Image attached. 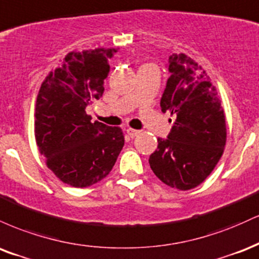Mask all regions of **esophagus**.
<instances>
[{"instance_id": "1", "label": "esophagus", "mask_w": 259, "mask_h": 259, "mask_svg": "<svg viewBox=\"0 0 259 259\" xmlns=\"http://www.w3.org/2000/svg\"><path fill=\"white\" fill-rule=\"evenodd\" d=\"M141 133V131L133 130V128H127V135H128L131 138H135L136 136H138Z\"/></svg>"}]
</instances>
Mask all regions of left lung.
I'll use <instances>...</instances> for the list:
<instances>
[{
  "instance_id": "obj_1",
  "label": "left lung",
  "mask_w": 259,
  "mask_h": 259,
  "mask_svg": "<svg viewBox=\"0 0 259 259\" xmlns=\"http://www.w3.org/2000/svg\"><path fill=\"white\" fill-rule=\"evenodd\" d=\"M167 68L171 76L160 106L162 112L175 114L176 121L167 138H157L149 163L168 187L189 190L208 177L222 157L226 116L217 90L190 57L173 53Z\"/></svg>"
}]
</instances>
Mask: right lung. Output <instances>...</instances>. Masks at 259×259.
<instances>
[{"instance_id": "right-lung-1", "label": "right lung", "mask_w": 259, "mask_h": 259, "mask_svg": "<svg viewBox=\"0 0 259 259\" xmlns=\"http://www.w3.org/2000/svg\"><path fill=\"white\" fill-rule=\"evenodd\" d=\"M115 48L70 52L42 82L36 100L35 137L48 168L65 184L86 188L109 175L122 150L118 127L94 121L87 105L104 92Z\"/></svg>"}]
</instances>
